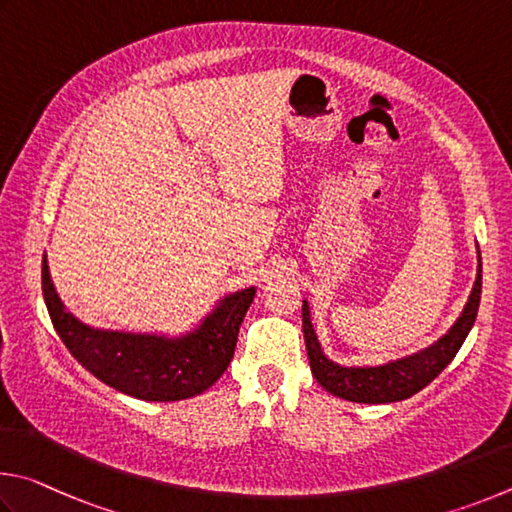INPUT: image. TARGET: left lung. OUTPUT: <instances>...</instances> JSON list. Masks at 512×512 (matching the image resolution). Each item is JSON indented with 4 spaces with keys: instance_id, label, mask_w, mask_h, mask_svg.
Listing matches in <instances>:
<instances>
[{
    "instance_id": "1",
    "label": "left lung",
    "mask_w": 512,
    "mask_h": 512,
    "mask_svg": "<svg viewBox=\"0 0 512 512\" xmlns=\"http://www.w3.org/2000/svg\"><path fill=\"white\" fill-rule=\"evenodd\" d=\"M481 301V256H479V274L474 281L472 294L465 306L463 315L456 319V324L450 328V333L443 335L436 344H432L425 351L416 355H409L405 360H396L382 366H366V369H346L330 362L328 357L321 353V346L317 342L315 328L310 321L308 303L303 301V337H306V351L310 357V369L315 380L324 387L328 393L337 398L351 400V402H364V405H382V402H398L411 398L420 389H425L429 382L438 378L447 364L454 360L459 353L461 344L468 337L470 328L474 326L479 312Z\"/></svg>"
}]
</instances>
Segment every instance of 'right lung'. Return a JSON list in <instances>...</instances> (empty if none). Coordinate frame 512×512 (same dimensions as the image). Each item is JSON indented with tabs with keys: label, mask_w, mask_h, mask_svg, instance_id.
I'll use <instances>...</instances> for the list:
<instances>
[{
	"label": "right lung",
	"mask_w": 512,
	"mask_h": 512,
	"mask_svg": "<svg viewBox=\"0 0 512 512\" xmlns=\"http://www.w3.org/2000/svg\"><path fill=\"white\" fill-rule=\"evenodd\" d=\"M42 294L62 344L94 378L125 396L170 402L197 396L227 371L256 290L222 299L200 328L177 339L110 333L80 324L56 297L47 261H42Z\"/></svg>",
	"instance_id": "add662e5"
}]
</instances>
